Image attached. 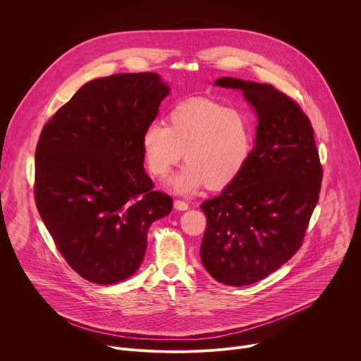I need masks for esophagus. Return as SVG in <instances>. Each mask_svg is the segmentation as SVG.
Here are the masks:
<instances>
[{
    "mask_svg": "<svg viewBox=\"0 0 361 361\" xmlns=\"http://www.w3.org/2000/svg\"><path fill=\"white\" fill-rule=\"evenodd\" d=\"M174 207L177 210H188L190 209V204L187 201H183V200H176L174 201Z\"/></svg>",
    "mask_w": 361,
    "mask_h": 361,
    "instance_id": "1",
    "label": "esophagus"
}]
</instances>
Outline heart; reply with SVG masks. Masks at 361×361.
I'll return each mask as SVG.
<instances>
[{"instance_id":"b5f03b06","label":"heart","mask_w":361,"mask_h":361,"mask_svg":"<svg viewBox=\"0 0 361 361\" xmlns=\"http://www.w3.org/2000/svg\"><path fill=\"white\" fill-rule=\"evenodd\" d=\"M254 144L251 116L212 98H188L167 116V126L149 123L142 135L144 159L151 174L163 177L187 161L170 184L191 192L204 183L212 188L230 184L247 164Z\"/></svg>"}]
</instances>
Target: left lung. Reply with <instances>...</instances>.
<instances>
[{
  "mask_svg": "<svg viewBox=\"0 0 361 361\" xmlns=\"http://www.w3.org/2000/svg\"><path fill=\"white\" fill-rule=\"evenodd\" d=\"M259 116L257 138L243 171L219 197L204 201V269L227 286L260 281L300 250L316 209L323 167L310 118L270 84L221 77Z\"/></svg>",
  "mask_w": 361,
  "mask_h": 361,
  "instance_id": "8db88e82",
  "label": "left lung"
}]
</instances>
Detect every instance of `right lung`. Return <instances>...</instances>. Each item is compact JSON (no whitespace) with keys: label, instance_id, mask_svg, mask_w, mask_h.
I'll list each match as a JSON object with an SVG mask.
<instances>
[{"label":"right lung","instance_id":"right-lung-1","mask_svg":"<svg viewBox=\"0 0 361 361\" xmlns=\"http://www.w3.org/2000/svg\"><path fill=\"white\" fill-rule=\"evenodd\" d=\"M170 88L156 73L84 84L44 126L35 148L37 210L68 266L95 284L140 267L152 221L173 198L144 171L141 135Z\"/></svg>","mask_w":361,"mask_h":361}]
</instances>
